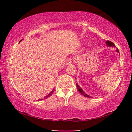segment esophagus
I'll list each match as a JSON object with an SVG mask.
<instances>
[{
    "mask_svg": "<svg viewBox=\"0 0 132 132\" xmlns=\"http://www.w3.org/2000/svg\"><path fill=\"white\" fill-rule=\"evenodd\" d=\"M72 63V59H71V58L69 57L68 59L66 60V65H70Z\"/></svg>",
    "mask_w": 132,
    "mask_h": 132,
    "instance_id": "1",
    "label": "esophagus"
}]
</instances>
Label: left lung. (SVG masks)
Here are the masks:
<instances>
[{"label": "left lung", "mask_w": 132, "mask_h": 132, "mask_svg": "<svg viewBox=\"0 0 132 132\" xmlns=\"http://www.w3.org/2000/svg\"><path fill=\"white\" fill-rule=\"evenodd\" d=\"M106 44L107 46H109V47H114V48H116V46L115 45V44H113V42H112L109 41H106ZM116 51H117V52L119 53V50H118V48H117V50H116ZM76 86H77V88L78 89V90H79V92L81 93L82 95H83L84 97H88V98H91V96H90L89 95L85 93L84 91L82 90V89L81 87H80L79 86V85H78L77 83H76Z\"/></svg>", "instance_id": "obj_1"}]
</instances>
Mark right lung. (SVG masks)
<instances>
[{"label": "right lung", "mask_w": 132, "mask_h": 132, "mask_svg": "<svg viewBox=\"0 0 132 132\" xmlns=\"http://www.w3.org/2000/svg\"><path fill=\"white\" fill-rule=\"evenodd\" d=\"M22 40H23V39H21L20 41H22ZM53 93V90H52V91H51V93H50V94H48L47 95H46V96H45V97H44V99H46V98H48V97H50V96H51V95H52ZM43 100V99H40V100H38V101H41V100Z\"/></svg>", "instance_id": "add662e5"}]
</instances>
